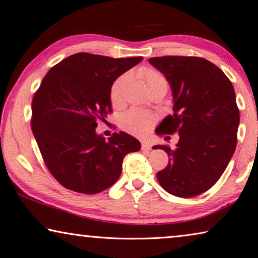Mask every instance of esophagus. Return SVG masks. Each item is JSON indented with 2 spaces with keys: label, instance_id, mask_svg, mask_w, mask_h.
<instances>
[{
  "label": "esophagus",
  "instance_id": "esophagus-1",
  "mask_svg": "<svg viewBox=\"0 0 258 258\" xmlns=\"http://www.w3.org/2000/svg\"><path fill=\"white\" fill-rule=\"evenodd\" d=\"M141 149L143 150V151H151L152 146H151L149 143H146V142H142V146H141Z\"/></svg>",
  "mask_w": 258,
  "mask_h": 258
}]
</instances>
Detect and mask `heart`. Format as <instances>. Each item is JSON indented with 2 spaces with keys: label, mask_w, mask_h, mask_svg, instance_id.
I'll use <instances>...</instances> for the list:
<instances>
[{
  "label": "heart",
  "mask_w": 258,
  "mask_h": 258,
  "mask_svg": "<svg viewBox=\"0 0 258 258\" xmlns=\"http://www.w3.org/2000/svg\"><path fill=\"white\" fill-rule=\"evenodd\" d=\"M136 75L144 82L147 89L152 93L158 89L167 90V80L160 71L153 68H140ZM130 75L125 73L113 82L109 89V100L113 106H119L124 101V91L128 83ZM155 124V117L152 114L132 108L125 112L119 119L120 128L138 138H144L149 134Z\"/></svg>",
  "instance_id": "1"
}]
</instances>
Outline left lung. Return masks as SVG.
<instances>
[{
	"mask_svg": "<svg viewBox=\"0 0 258 258\" xmlns=\"http://www.w3.org/2000/svg\"><path fill=\"white\" fill-rule=\"evenodd\" d=\"M173 92V115L156 130L178 133L174 150L165 145L168 165L157 173L162 187L178 197H194L210 189L225 171L237 143L239 109L227 76L215 64L196 56L151 57Z\"/></svg>",
	"mask_w": 258,
	"mask_h": 258,
	"instance_id": "obj_1",
	"label": "left lung"
}]
</instances>
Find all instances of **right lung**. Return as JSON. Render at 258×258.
Listing matches in <instances>:
<instances>
[{"label": "right lung", "instance_id": "1", "mask_svg": "<svg viewBox=\"0 0 258 258\" xmlns=\"http://www.w3.org/2000/svg\"><path fill=\"white\" fill-rule=\"evenodd\" d=\"M143 57L73 54L48 71L32 100L31 126L46 167L65 188L96 194L122 173L123 158L141 143L124 132L95 133L112 112L113 82Z\"/></svg>", "mask_w": 258, "mask_h": 258}]
</instances>
